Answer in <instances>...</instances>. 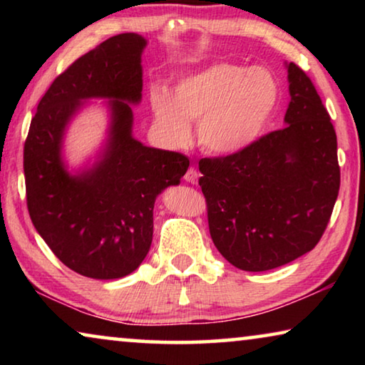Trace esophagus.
<instances>
[{"mask_svg": "<svg viewBox=\"0 0 365 365\" xmlns=\"http://www.w3.org/2000/svg\"><path fill=\"white\" fill-rule=\"evenodd\" d=\"M185 180H187L188 183H197V178H200V174H197V170L196 169H193V168H190L188 170H187V174H185Z\"/></svg>", "mask_w": 365, "mask_h": 365, "instance_id": "esophagus-1", "label": "esophagus"}]
</instances>
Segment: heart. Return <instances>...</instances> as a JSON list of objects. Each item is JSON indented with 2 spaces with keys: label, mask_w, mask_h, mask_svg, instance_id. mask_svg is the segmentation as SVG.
<instances>
[{
  "label": "heart",
  "mask_w": 365,
  "mask_h": 365,
  "mask_svg": "<svg viewBox=\"0 0 365 365\" xmlns=\"http://www.w3.org/2000/svg\"><path fill=\"white\" fill-rule=\"evenodd\" d=\"M279 96V83L269 71L214 64L178 80L174 95L160 85L151 86L150 109L154 127L169 145H187L190 120L200 118V145L217 156H233L259 140Z\"/></svg>",
  "instance_id": "obj_1"
}]
</instances>
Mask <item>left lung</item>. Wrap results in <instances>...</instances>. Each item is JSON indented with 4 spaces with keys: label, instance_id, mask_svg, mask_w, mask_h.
<instances>
[{
    "label": "left lung",
    "instance_id": "8db88e82",
    "mask_svg": "<svg viewBox=\"0 0 365 365\" xmlns=\"http://www.w3.org/2000/svg\"><path fill=\"white\" fill-rule=\"evenodd\" d=\"M285 127L233 156L200 160L215 248L235 267L264 272L319 243L339 190L336 133L311 78L293 63Z\"/></svg>",
    "mask_w": 365,
    "mask_h": 365
}]
</instances>
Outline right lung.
I'll return each instance as SVG.
<instances>
[{
	"label": "right lung",
	"mask_w": 365,
	"mask_h": 365,
	"mask_svg": "<svg viewBox=\"0 0 365 365\" xmlns=\"http://www.w3.org/2000/svg\"><path fill=\"white\" fill-rule=\"evenodd\" d=\"M146 45L145 36L120 34L78 58L41 98L24 146L34 227L61 262L90 279H122L143 262L154 201L190 165L183 154L133 137ZM90 99L107 101V138L93 161L71 171L63 138Z\"/></svg>",
	"instance_id": "right-lung-1"
}]
</instances>
